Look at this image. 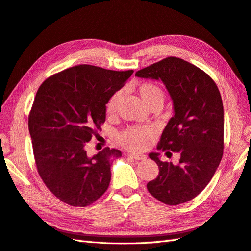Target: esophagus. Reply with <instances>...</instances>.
I'll list each match as a JSON object with an SVG mask.
<instances>
[{"label":"esophagus","instance_id":"obj_1","mask_svg":"<svg viewBox=\"0 0 251 251\" xmlns=\"http://www.w3.org/2000/svg\"><path fill=\"white\" fill-rule=\"evenodd\" d=\"M129 155H130V157H132V159L137 160V161H142V160H145L146 159V155L140 154V153H130Z\"/></svg>","mask_w":251,"mask_h":251}]
</instances>
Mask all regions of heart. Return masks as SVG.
<instances>
[{"label": "heart", "instance_id": "obj_1", "mask_svg": "<svg viewBox=\"0 0 251 251\" xmlns=\"http://www.w3.org/2000/svg\"><path fill=\"white\" fill-rule=\"evenodd\" d=\"M138 94L141 97L142 101L148 107L154 104H163L164 101V92L163 90L152 83H143L138 89ZM121 94L117 92L114 94L107 103L106 111L107 113L112 114L117 110V106L119 103ZM154 134V129L152 127H131L128 128L123 133L120 135V142L122 145L130 150H141L147 144V141L152 138Z\"/></svg>", "mask_w": 251, "mask_h": 251}]
</instances>
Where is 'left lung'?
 Returning <instances> with one entry per match:
<instances>
[{"label": "left lung", "instance_id": "left-lung-1", "mask_svg": "<svg viewBox=\"0 0 251 251\" xmlns=\"http://www.w3.org/2000/svg\"><path fill=\"white\" fill-rule=\"evenodd\" d=\"M135 76L165 85L174 117L164 128L157 148L181 155L174 165L162 162L160 153H149L160 171L147 189L166 205L188 202L208 185L223 155L224 109L220 91L203 70L175 56L137 71Z\"/></svg>", "mask_w": 251, "mask_h": 251}]
</instances>
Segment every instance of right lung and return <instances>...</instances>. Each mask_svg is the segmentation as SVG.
Returning <instances> with one entry per match:
<instances>
[{
  "instance_id": "add662e5",
  "label": "right lung",
  "mask_w": 251,
  "mask_h": 251,
  "mask_svg": "<svg viewBox=\"0 0 251 251\" xmlns=\"http://www.w3.org/2000/svg\"><path fill=\"white\" fill-rule=\"evenodd\" d=\"M132 74L84 64L40 86L28 127L39 175L62 202L88 206L108 188L112 161L122 152L106 147L88 156L85 146L105 122L106 104Z\"/></svg>"
}]
</instances>
